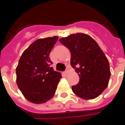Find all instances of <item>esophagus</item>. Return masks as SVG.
Returning <instances> with one entry per match:
<instances>
[{
  "instance_id": "obj_1",
  "label": "esophagus",
  "mask_w": 125,
  "mask_h": 125,
  "mask_svg": "<svg viewBox=\"0 0 125 125\" xmlns=\"http://www.w3.org/2000/svg\"><path fill=\"white\" fill-rule=\"evenodd\" d=\"M64 73L65 74H67L68 73H69V71H68V70H66L65 71H64Z\"/></svg>"
}]
</instances>
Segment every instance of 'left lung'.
Masks as SVG:
<instances>
[{"label":"left lung","mask_w":125,"mask_h":125,"mask_svg":"<svg viewBox=\"0 0 125 125\" xmlns=\"http://www.w3.org/2000/svg\"><path fill=\"white\" fill-rule=\"evenodd\" d=\"M59 41L71 51V64L80 78L72 86V92L85 100L96 98L107 87L111 76L106 56L95 40L85 33H74Z\"/></svg>","instance_id":"8db88e82"}]
</instances>
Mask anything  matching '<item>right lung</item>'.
I'll use <instances>...</instances> for the list:
<instances>
[{"mask_svg":"<svg viewBox=\"0 0 125 125\" xmlns=\"http://www.w3.org/2000/svg\"><path fill=\"white\" fill-rule=\"evenodd\" d=\"M58 37L39 39L21 54L16 72V83L25 98L42 104L54 96L62 75L51 67L50 53Z\"/></svg>","mask_w":125,"mask_h":125,"instance_id":"obj_1","label":"right lung"}]
</instances>
